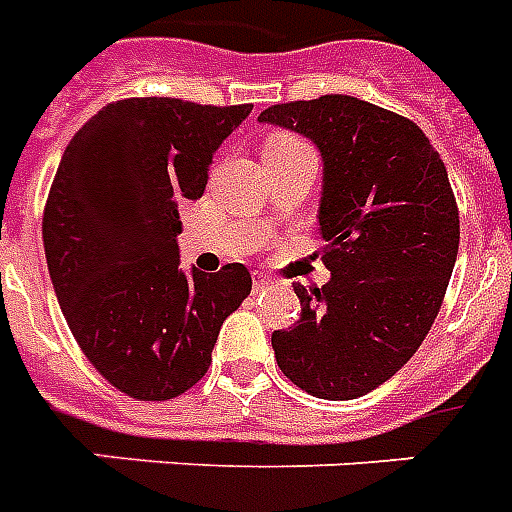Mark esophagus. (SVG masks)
<instances>
[{
	"label": "esophagus",
	"mask_w": 512,
	"mask_h": 512,
	"mask_svg": "<svg viewBox=\"0 0 512 512\" xmlns=\"http://www.w3.org/2000/svg\"><path fill=\"white\" fill-rule=\"evenodd\" d=\"M273 284H276V281H273L271 276H260V273L255 276V292H265V289L273 287Z\"/></svg>",
	"instance_id": "obj_1"
}]
</instances>
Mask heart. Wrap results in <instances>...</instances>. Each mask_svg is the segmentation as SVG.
Masks as SVG:
<instances>
[{"instance_id": "b5f03b06", "label": "heart", "mask_w": 512, "mask_h": 512, "mask_svg": "<svg viewBox=\"0 0 512 512\" xmlns=\"http://www.w3.org/2000/svg\"><path fill=\"white\" fill-rule=\"evenodd\" d=\"M295 146H305V143L300 138H295V135L279 132V135H271V138L265 140L263 148H295Z\"/></svg>"}]
</instances>
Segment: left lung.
I'll list each match as a JSON object with an SVG mask.
<instances>
[{
  "mask_svg": "<svg viewBox=\"0 0 512 512\" xmlns=\"http://www.w3.org/2000/svg\"><path fill=\"white\" fill-rule=\"evenodd\" d=\"M257 119L311 138L324 162L332 279L295 284L303 313L271 335L276 364L316 398L366 396L417 353L444 303L460 247L446 167L417 124L350 95L279 103Z\"/></svg>",
  "mask_w": 512,
  "mask_h": 512,
  "instance_id": "1",
  "label": "left lung"
}]
</instances>
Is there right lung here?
Wrapping results in <instances>:
<instances>
[{"label": "right lung", "instance_id": "add662e5", "mask_svg": "<svg viewBox=\"0 0 512 512\" xmlns=\"http://www.w3.org/2000/svg\"><path fill=\"white\" fill-rule=\"evenodd\" d=\"M252 106L108 103L76 132L44 204L52 287L79 348L114 388L167 401L207 374L252 289L241 263L183 273L177 204L201 199L220 143Z\"/></svg>", "mask_w": 512, "mask_h": 512}]
</instances>
